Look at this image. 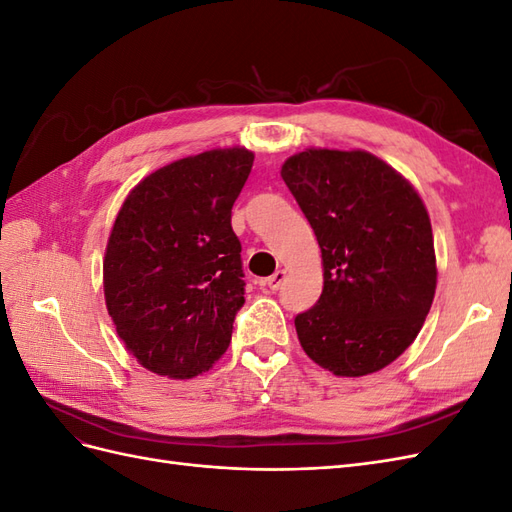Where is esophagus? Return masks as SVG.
<instances>
[{
	"instance_id": "1",
	"label": "esophagus",
	"mask_w": 512,
	"mask_h": 512,
	"mask_svg": "<svg viewBox=\"0 0 512 512\" xmlns=\"http://www.w3.org/2000/svg\"><path fill=\"white\" fill-rule=\"evenodd\" d=\"M284 280H286V271H275L271 277H267V282H265V286L269 288V290H280L282 288V284H284Z\"/></svg>"
}]
</instances>
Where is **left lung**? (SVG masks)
<instances>
[{"label":"left lung","mask_w":512,"mask_h":512,"mask_svg":"<svg viewBox=\"0 0 512 512\" xmlns=\"http://www.w3.org/2000/svg\"><path fill=\"white\" fill-rule=\"evenodd\" d=\"M282 179L324 267L320 299L294 318L299 342L335 376L374 374L414 342L436 294L423 200L367 151L307 149L286 160Z\"/></svg>","instance_id":"obj_1"}]
</instances>
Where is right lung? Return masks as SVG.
I'll return each mask as SVG.
<instances>
[{
  "label": "right lung",
  "mask_w": 512,
  "mask_h": 512,
  "mask_svg": "<svg viewBox=\"0 0 512 512\" xmlns=\"http://www.w3.org/2000/svg\"><path fill=\"white\" fill-rule=\"evenodd\" d=\"M254 153L213 149L143 179L123 203L104 256L117 335L153 374L192 378L226 352L245 303L232 205Z\"/></svg>",
  "instance_id": "add662e5"
}]
</instances>
